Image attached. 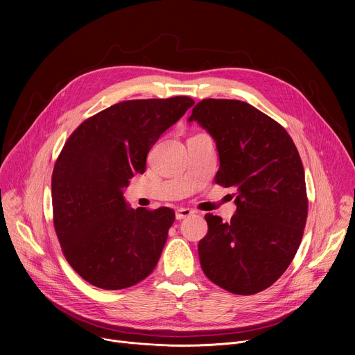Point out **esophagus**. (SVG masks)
<instances>
[{
	"instance_id": "obj_1",
	"label": "esophagus",
	"mask_w": 355,
	"mask_h": 355,
	"mask_svg": "<svg viewBox=\"0 0 355 355\" xmlns=\"http://www.w3.org/2000/svg\"><path fill=\"white\" fill-rule=\"evenodd\" d=\"M192 214H193V211H191V209H188V208H178V209L175 211V218H177L178 220H181V219H184V218L191 216Z\"/></svg>"
}]
</instances>
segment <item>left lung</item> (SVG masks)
Returning a JSON list of instances; mask_svg holds the SVG:
<instances>
[{
	"mask_svg": "<svg viewBox=\"0 0 355 355\" xmlns=\"http://www.w3.org/2000/svg\"><path fill=\"white\" fill-rule=\"evenodd\" d=\"M189 122L216 141L220 167L215 182L237 188L230 222L205 215L208 233L198 244L200 267L218 286L254 295L289 267L308 218L305 171L288 132L237 99L198 103Z\"/></svg>",
	"mask_w": 355,
	"mask_h": 355,
	"instance_id": "8db88e82",
	"label": "left lung"
}]
</instances>
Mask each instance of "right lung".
<instances>
[{"mask_svg":"<svg viewBox=\"0 0 355 355\" xmlns=\"http://www.w3.org/2000/svg\"><path fill=\"white\" fill-rule=\"evenodd\" d=\"M193 104L189 96L123 101L85 119L64 143L52 175L53 223L66 260L91 285L129 288L157 266L175 212L132 209L123 188Z\"/></svg>","mask_w":355,"mask_h":355,"instance_id":"right-lung-1","label":"right lung"}]
</instances>
